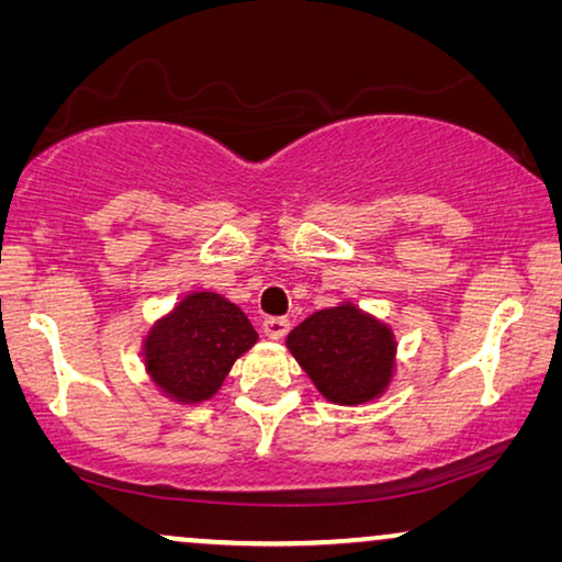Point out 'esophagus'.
Here are the masks:
<instances>
[{"label": "esophagus", "instance_id": "esophagus-1", "mask_svg": "<svg viewBox=\"0 0 562 562\" xmlns=\"http://www.w3.org/2000/svg\"><path fill=\"white\" fill-rule=\"evenodd\" d=\"M289 327H291V322L286 317H268L263 322V333H266V337H271V340H283L289 333Z\"/></svg>", "mask_w": 562, "mask_h": 562}]
</instances>
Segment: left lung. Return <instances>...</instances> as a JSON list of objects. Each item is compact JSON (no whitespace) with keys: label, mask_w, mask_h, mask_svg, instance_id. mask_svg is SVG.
Masks as SVG:
<instances>
[{"label":"left lung","mask_w":562,"mask_h":562,"mask_svg":"<svg viewBox=\"0 0 562 562\" xmlns=\"http://www.w3.org/2000/svg\"><path fill=\"white\" fill-rule=\"evenodd\" d=\"M286 348L314 389L340 406L375 402L396 379L394 327L352 302L312 312L291 329Z\"/></svg>","instance_id":"obj_1"}]
</instances>
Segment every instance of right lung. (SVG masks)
<instances>
[{"label": "right lung", "instance_id": "add662e5", "mask_svg": "<svg viewBox=\"0 0 562 562\" xmlns=\"http://www.w3.org/2000/svg\"><path fill=\"white\" fill-rule=\"evenodd\" d=\"M258 342L240 306L217 291H189L148 325L140 356L153 389L168 402L199 406L217 394L235 360Z\"/></svg>", "mask_w": 562, "mask_h": 562}]
</instances>
